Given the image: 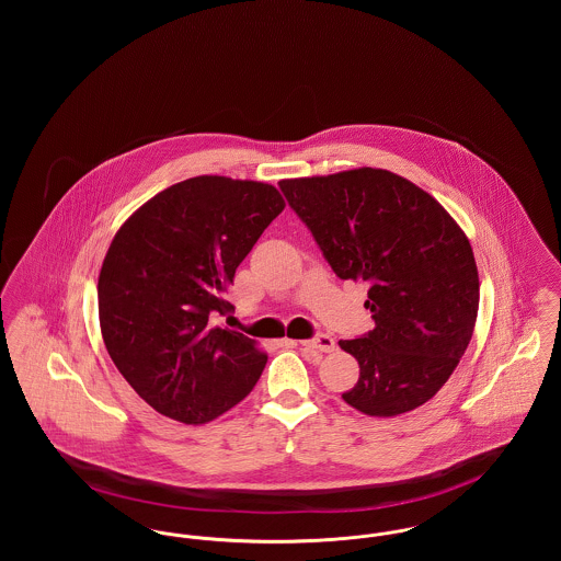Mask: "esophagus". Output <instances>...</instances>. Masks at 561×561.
<instances>
[{"label": "esophagus", "mask_w": 561, "mask_h": 561, "mask_svg": "<svg viewBox=\"0 0 561 561\" xmlns=\"http://www.w3.org/2000/svg\"><path fill=\"white\" fill-rule=\"evenodd\" d=\"M298 345H300V347L311 348V351H320V353H332V351L336 348L334 339L328 336V334H320V336L309 339V341H300Z\"/></svg>", "instance_id": "34e87169"}]
</instances>
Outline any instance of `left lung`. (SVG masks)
Here are the masks:
<instances>
[{"label":"left lung","instance_id":"8db88e82","mask_svg":"<svg viewBox=\"0 0 561 561\" xmlns=\"http://www.w3.org/2000/svg\"><path fill=\"white\" fill-rule=\"evenodd\" d=\"M341 279L370 286L376 325L339 341L359 364L343 400L391 419L431 400L469 347L480 307L478 265L446 208L380 168L279 181Z\"/></svg>","mask_w":561,"mask_h":561}]
</instances>
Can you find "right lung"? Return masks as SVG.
<instances>
[{
    "label": "right lung",
    "mask_w": 561,
    "mask_h": 561,
    "mask_svg": "<svg viewBox=\"0 0 561 561\" xmlns=\"http://www.w3.org/2000/svg\"><path fill=\"white\" fill-rule=\"evenodd\" d=\"M284 208L273 185L206 174L163 188L115 233L99 275L103 341L163 416L210 423L261 378L267 353L210 316L233 309L236 268Z\"/></svg>",
    "instance_id": "obj_1"
}]
</instances>
